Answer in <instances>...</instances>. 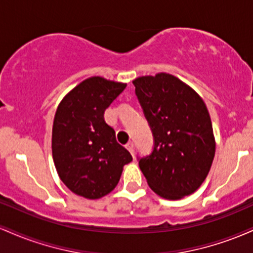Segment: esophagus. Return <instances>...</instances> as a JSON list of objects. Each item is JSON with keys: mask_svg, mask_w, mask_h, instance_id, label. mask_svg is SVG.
Segmentation results:
<instances>
[{"mask_svg": "<svg viewBox=\"0 0 253 253\" xmlns=\"http://www.w3.org/2000/svg\"><path fill=\"white\" fill-rule=\"evenodd\" d=\"M126 149L129 151L130 155L134 156V144H133L132 141H129V143H127V144H126Z\"/></svg>", "mask_w": 253, "mask_h": 253, "instance_id": "obj_1", "label": "esophagus"}]
</instances>
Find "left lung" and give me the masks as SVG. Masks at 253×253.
Listing matches in <instances>:
<instances>
[{
  "instance_id": "8db88e82",
  "label": "left lung",
  "mask_w": 253,
  "mask_h": 253,
  "mask_svg": "<svg viewBox=\"0 0 253 253\" xmlns=\"http://www.w3.org/2000/svg\"><path fill=\"white\" fill-rule=\"evenodd\" d=\"M133 84L153 135L152 152L138 158L141 172L161 197L190 195L206 179L215 155L207 107L172 75L143 76Z\"/></svg>"
}]
</instances>
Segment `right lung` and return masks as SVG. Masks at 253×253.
Returning <instances> with one entry per match:
<instances>
[{
    "label": "right lung",
    "mask_w": 253,
    "mask_h": 253,
    "mask_svg": "<svg viewBox=\"0 0 253 253\" xmlns=\"http://www.w3.org/2000/svg\"><path fill=\"white\" fill-rule=\"evenodd\" d=\"M125 83L90 77L63 98L54 115L52 156L60 179L72 193L95 200L117 187L130 153L104 121V110Z\"/></svg>",
    "instance_id": "add662e5"
}]
</instances>
